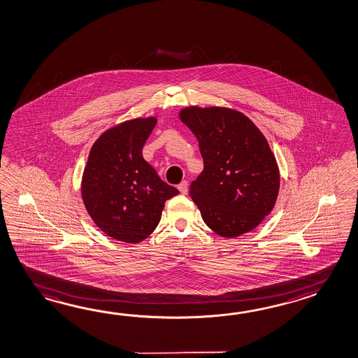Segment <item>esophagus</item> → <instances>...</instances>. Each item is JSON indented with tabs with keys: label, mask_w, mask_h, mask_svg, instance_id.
<instances>
[{
	"label": "esophagus",
	"mask_w": 358,
	"mask_h": 358,
	"mask_svg": "<svg viewBox=\"0 0 358 358\" xmlns=\"http://www.w3.org/2000/svg\"><path fill=\"white\" fill-rule=\"evenodd\" d=\"M177 189L180 190V192H181L182 195H186V194H187V191H189V183H187V181H182V182L178 185V187H177Z\"/></svg>",
	"instance_id": "34e87169"
}]
</instances>
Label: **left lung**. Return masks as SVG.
<instances>
[{
  "label": "left lung",
  "mask_w": 358,
  "mask_h": 358,
  "mask_svg": "<svg viewBox=\"0 0 358 358\" xmlns=\"http://www.w3.org/2000/svg\"><path fill=\"white\" fill-rule=\"evenodd\" d=\"M180 118L196 136L204 161L190 196L205 224L222 237L248 234L271 212L279 191L268 141L251 120L229 108L189 107Z\"/></svg>",
  "instance_id": "obj_1"
}]
</instances>
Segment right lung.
I'll list each match as a JSON object with an SVG mask.
<instances>
[{
  "label": "right lung",
  "mask_w": 358,
  "mask_h": 358,
  "mask_svg": "<svg viewBox=\"0 0 358 358\" xmlns=\"http://www.w3.org/2000/svg\"><path fill=\"white\" fill-rule=\"evenodd\" d=\"M155 124L149 117L115 126L89 153L81 196L95 224L118 241H144L158 226L164 203L178 194L143 158Z\"/></svg>",
  "instance_id": "add662e5"
}]
</instances>
